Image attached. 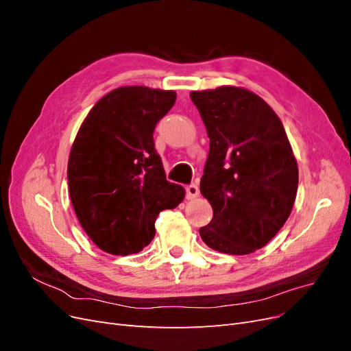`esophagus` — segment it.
Segmentation results:
<instances>
[{
    "instance_id": "1",
    "label": "esophagus",
    "mask_w": 351,
    "mask_h": 351,
    "mask_svg": "<svg viewBox=\"0 0 351 351\" xmlns=\"http://www.w3.org/2000/svg\"><path fill=\"white\" fill-rule=\"evenodd\" d=\"M197 196H199V187H197V184H190V186L186 187V197L189 200H192V199H195Z\"/></svg>"
}]
</instances>
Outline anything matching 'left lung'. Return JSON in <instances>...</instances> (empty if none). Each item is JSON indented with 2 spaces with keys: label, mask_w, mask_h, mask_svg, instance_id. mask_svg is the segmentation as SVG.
<instances>
[{
  "label": "left lung",
  "mask_w": 351,
  "mask_h": 351,
  "mask_svg": "<svg viewBox=\"0 0 351 351\" xmlns=\"http://www.w3.org/2000/svg\"><path fill=\"white\" fill-rule=\"evenodd\" d=\"M209 137L200 193L214 210L199 230L210 249L249 254L290 217L299 168L278 115L256 93L236 86L190 93Z\"/></svg>",
  "instance_id": "8db88e82"
}]
</instances>
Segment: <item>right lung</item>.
<instances>
[{
	"label": "right lung",
	"instance_id": "right-lung-1",
	"mask_svg": "<svg viewBox=\"0 0 351 351\" xmlns=\"http://www.w3.org/2000/svg\"><path fill=\"white\" fill-rule=\"evenodd\" d=\"M174 102V90L123 86L95 104L80 125L67 165L70 199L104 252H141L155 237L159 212L184 197L167 180L154 143L155 125Z\"/></svg>",
	"mask_w": 351,
	"mask_h": 351
}]
</instances>
